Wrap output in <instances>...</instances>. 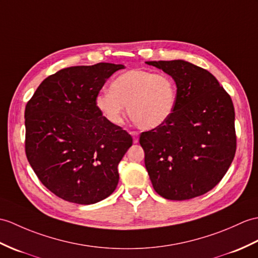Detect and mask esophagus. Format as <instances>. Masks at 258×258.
<instances>
[{
  "label": "esophagus",
  "instance_id": "esophagus-1",
  "mask_svg": "<svg viewBox=\"0 0 258 258\" xmlns=\"http://www.w3.org/2000/svg\"><path fill=\"white\" fill-rule=\"evenodd\" d=\"M130 134L133 136V142L136 144V143H139V133H137L136 131H132V132H130Z\"/></svg>",
  "mask_w": 258,
  "mask_h": 258
}]
</instances>
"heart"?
I'll use <instances>...</instances> for the list:
<instances>
[{"instance_id": "heart-1", "label": "heart", "mask_w": 258, "mask_h": 258, "mask_svg": "<svg viewBox=\"0 0 258 258\" xmlns=\"http://www.w3.org/2000/svg\"><path fill=\"white\" fill-rule=\"evenodd\" d=\"M177 99V83L171 76L132 69L117 76L111 90L97 94L95 106L106 121L119 124L127 105L132 121L142 128L152 130L168 121Z\"/></svg>"}]
</instances>
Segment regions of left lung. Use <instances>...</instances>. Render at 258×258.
Segmentation results:
<instances>
[{"label": "left lung", "instance_id": "1", "mask_svg": "<svg viewBox=\"0 0 258 258\" xmlns=\"http://www.w3.org/2000/svg\"><path fill=\"white\" fill-rule=\"evenodd\" d=\"M146 63L171 76L178 89L177 104L168 121L140 136L153 187L168 200L205 195L224 177L235 155L231 97L212 74L194 63Z\"/></svg>", "mask_w": 258, "mask_h": 258}]
</instances>
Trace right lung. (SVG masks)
<instances>
[{"instance_id":"obj_1","label":"right lung","mask_w":258,"mask_h":258,"mask_svg":"<svg viewBox=\"0 0 258 258\" xmlns=\"http://www.w3.org/2000/svg\"><path fill=\"white\" fill-rule=\"evenodd\" d=\"M123 64L76 66L47 77L25 107V153L40 182L61 199L92 205L113 194L133 144L103 117L95 97Z\"/></svg>"}]
</instances>
